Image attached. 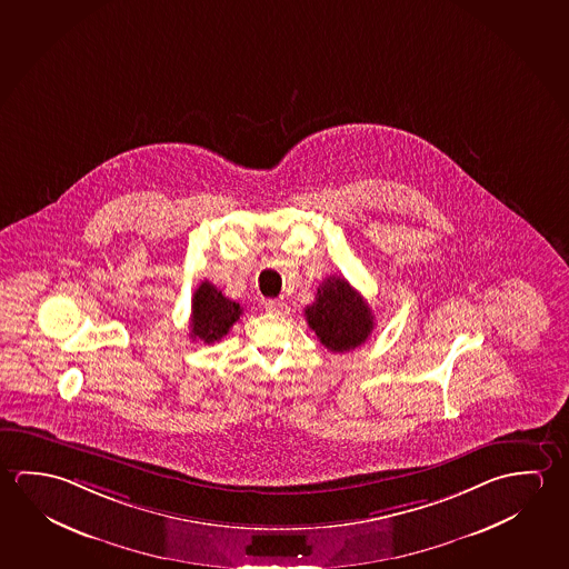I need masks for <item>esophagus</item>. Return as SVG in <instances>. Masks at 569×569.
Masks as SVG:
<instances>
[{
	"label": "esophagus",
	"instance_id": "obj_1",
	"mask_svg": "<svg viewBox=\"0 0 569 569\" xmlns=\"http://www.w3.org/2000/svg\"><path fill=\"white\" fill-rule=\"evenodd\" d=\"M263 308H266L268 313H273V316H286L289 311L288 303L281 301V299H268V301L263 303Z\"/></svg>",
	"mask_w": 569,
	"mask_h": 569
}]
</instances>
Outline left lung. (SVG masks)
Masks as SVG:
<instances>
[{"label":"left lung","instance_id":"8db88e82","mask_svg":"<svg viewBox=\"0 0 569 569\" xmlns=\"http://www.w3.org/2000/svg\"><path fill=\"white\" fill-rule=\"evenodd\" d=\"M309 327L333 353L363 345L373 331V311L349 281L331 276L319 283L316 301L306 308Z\"/></svg>","mask_w":569,"mask_h":569}]
</instances>
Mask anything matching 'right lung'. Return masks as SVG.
I'll list each match as a JSON object with an SVG mask.
<instances>
[{
	"label": "right lung",
	"instance_id": "right-lung-1",
	"mask_svg": "<svg viewBox=\"0 0 569 569\" xmlns=\"http://www.w3.org/2000/svg\"><path fill=\"white\" fill-rule=\"evenodd\" d=\"M242 316L240 303L226 298L210 281H202L192 298L190 337L204 343H214L230 331V327Z\"/></svg>",
	"mask_w": 569,
	"mask_h": 569
}]
</instances>
